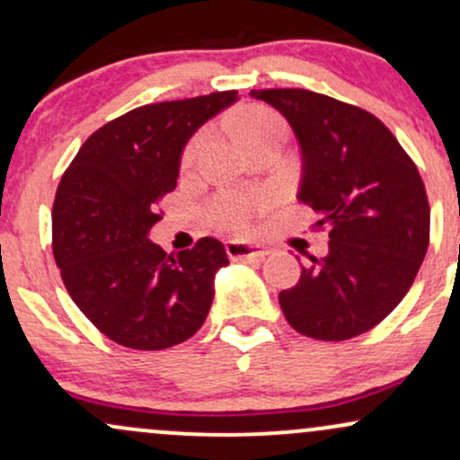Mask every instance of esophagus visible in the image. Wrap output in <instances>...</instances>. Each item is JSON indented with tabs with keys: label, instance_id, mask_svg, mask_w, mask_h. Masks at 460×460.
<instances>
[{
	"label": "esophagus",
	"instance_id": "obj_1",
	"mask_svg": "<svg viewBox=\"0 0 460 460\" xmlns=\"http://www.w3.org/2000/svg\"><path fill=\"white\" fill-rule=\"evenodd\" d=\"M226 252L231 260H261V257L270 255L272 248L266 244H252V242L231 240L226 242Z\"/></svg>",
	"mask_w": 460,
	"mask_h": 460
}]
</instances>
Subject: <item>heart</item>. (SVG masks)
Returning a JSON list of instances; mask_svg holds the SVG:
<instances>
[{
    "label": "heart",
    "instance_id": "obj_1",
    "mask_svg": "<svg viewBox=\"0 0 460 460\" xmlns=\"http://www.w3.org/2000/svg\"><path fill=\"white\" fill-rule=\"evenodd\" d=\"M242 136L251 146L263 145V142L285 140L288 136V125H285L283 116L277 114L274 110L268 108H252L242 116ZM212 134L209 129H200L188 145L183 146L181 153V168H194L203 160L205 151H208ZM268 205L266 194H240V192H223L218 194L209 205V216L216 225L225 226V229L244 231L251 218L260 209Z\"/></svg>",
    "mask_w": 460,
    "mask_h": 460
}]
</instances>
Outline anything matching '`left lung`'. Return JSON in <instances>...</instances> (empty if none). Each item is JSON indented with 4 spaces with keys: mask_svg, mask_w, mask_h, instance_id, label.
<instances>
[{
    "mask_svg": "<svg viewBox=\"0 0 460 460\" xmlns=\"http://www.w3.org/2000/svg\"><path fill=\"white\" fill-rule=\"evenodd\" d=\"M296 131L298 199L329 231V255L309 257L300 281L279 294L294 331L344 341L387 318L409 292L430 240L424 181L383 120L305 88L251 91Z\"/></svg>",
    "mask_w": 460,
    "mask_h": 460,
    "instance_id": "obj_1",
    "label": "left lung"
}]
</instances>
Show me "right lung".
<instances>
[{
	"mask_svg": "<svg viewBox=\"0 0 460 460\" xmlns=\"http://www.w3.org/2000/svg\"><path fill=\"white\" fill-rule=\"evenodd\" d=\"M234 102L237 91H223L131 110L88 136L60 179L51 246L62 283L116 344L162 350L208 318L214 277L229 263L223 242L200 237L168 255L146 235L177 188L183 145Z\"/></svg>",
	"mask_w": 460,
	"mask_h": 460,
	"instance_id": "1",
	"label": "right lung"
}]
</instances>
